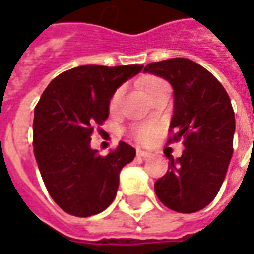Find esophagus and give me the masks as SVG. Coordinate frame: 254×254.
I'll return each mask as SVG.
<instances>
[{
    "instance_id": "1",
    "label": "esophagus",
    "mask_w": 254,
    "mask_h": 254,
    "mask_svg": "<svg viewBox=\"0 0 254 254\" xmlns=\"http://www.w3.org/2000/svg\"><path fill=\"white\" fill-rule=\"evenodd\" d=\"M136 155H138L139 158H142V159H146V158L150 156V153H149V152H146V150H142V149H138V150H136Z\"/></svg>"
}]
</instances>
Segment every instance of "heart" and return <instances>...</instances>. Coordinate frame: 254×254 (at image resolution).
<instances>
[{
	"label": "heart",
	"instance_id": "1",
	"mask_svg": "<svg viewBox=\"0 0 254 254\" xmlns=\"http://www.w3.org/2000/svg\"><path fill=\"white\" fill-rule=\"evenodd\" d=\"M162 83L165 82L162 79H158V78H153V79L148 81L146 85H145V92H146V95L150 94L155 88H158ZM122 95H124V89L122 88H119L115 94L112 95L111 102H109V108H111L112 112H115L116 109L119 108V104L122 101ZM153 133H155V127H152V125H139V127L132 129V136L135 139H138L139 142H148L149 139L153 136Z\"/></svg>",
	"mask_w": 254,
	"mask_h": 254
}]
</instances>
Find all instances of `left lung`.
Returning a JSON list of instances; mask_svg holds the SVG:
<instances>
[{
	"instance_id": "8db88e82",
	"label": "left lung",
	"mask_w": 254,
	"mask_h": 254,
	"mask_svg": "<svg viewBox=\"0 0 254 254\" xmlns=\"http://www.w3.org/2000/svg\"><path fill=\"white\" fill-rule=\"evenodd\" d=\"M143 72L166 79L173 88L172 140L183 139L182 156L155 182L159 200L175 212L194 213L216 197L233 155L235 112L215 76L188 58L152 62Z\"/></svg>"
}]
</instances>
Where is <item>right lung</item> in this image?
<instances>
[{
  "label": "right lung",
  "mask_w": 254,
  "mask_h": 254,
  "mask_svg": "<svg viewBox=\"0 0 254 254\" xmlns=\"http://www.w3.org/2000/svg\"><path fill=\"white\" fill-rule=\"evenodd\" d=\"M143 65H82L62 72L34 111V155L51 197L66 213L98 215L114 202L119 173L136 150L125 142L106 156L91 148L95 125L109 116L116 89Z\"/></svg>",
  "instance_id": "obj_1"
}]
</instances>
